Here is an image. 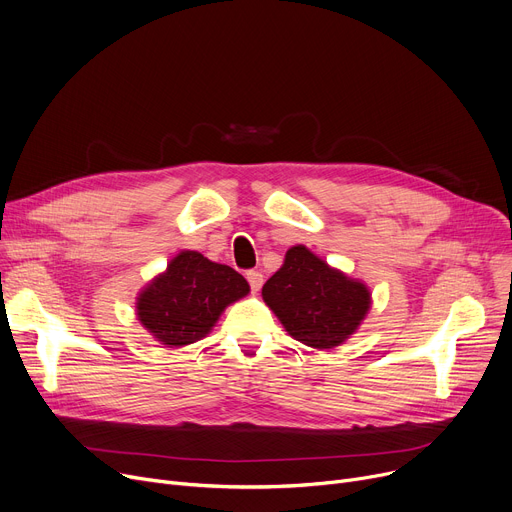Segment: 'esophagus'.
Returning a JSON list of instances; mask_svg holds the SVG:
<instances>
[{
  "label": "esophagus",
  "mask_w": 512,
  "mask_h": 512,
  "mask_svg": "<svg viewBox=\"0 0 512 512\" xmlns=\"http://www.w3.org/2000/svg\"><path fill=\"white\" fill-rule=\"evenodd\" d=\"M247 280L251 286V292H259L263 286V274L261 271H247Z\"/></svg>",
  "instance_id": "esophagus-1"
}]
</instances>
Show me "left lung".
Instances as JSON below:
<instances>
[{"label": "left lung", "mask_w": 512, "mask_h": 512, "mask_svg": "<svg viewBox=\"0 0 512 512\" xmlns=\"http://www.w3.org/2000/svg\"><path fill=\"white\" fill-rule=\"evenodd\" d=\"M261 296L300 344L331 350L356 333L370 309L368 288L329 267L306 247L288 249Z\"/></svg>", "instance_id": "1"}]
</instances>
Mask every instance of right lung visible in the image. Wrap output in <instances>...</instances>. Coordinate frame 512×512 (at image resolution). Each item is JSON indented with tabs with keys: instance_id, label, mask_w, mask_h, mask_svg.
I'll list each match as a JSON object with an SVG mask.
<instances>
[{
	"instance_id": "obj_1",
	"label": "right lung",
	"mask_w": 512,
	"mask_h": 512,
	"mask_svg": "<svg viewBox=\"0 0 512 512\" xmlns=\"http://www.w3.org/2000/svg\"><path fill=\"white\" fill-rule=\"evenodd\" d=\"M249 294L247 280L197 251H181L138 296L140 323L166 348L206 337L228 304Z\"/></svg>"
}]
</instances>
